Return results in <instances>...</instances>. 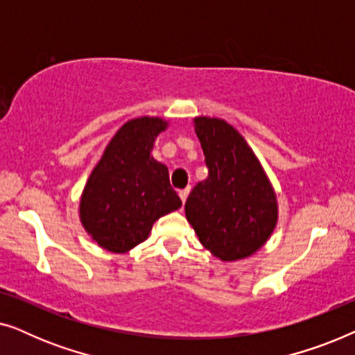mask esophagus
<instances>
[{"instance_id": "obj_1", "label": "esophagus", "mask_w": 355, "mask_h": 355, "mask_svg": "<svg viewBox=\"0 0 355 355\" xmlns=\"http://www.w3.org/2000/svg\"><path fill=\"white\" fill-rule=\"evenodd\" d=\"M187 196H189V189H184V191L179 192V197H181L182 203H186V200H187Z\"/></svg>"}]
</instances>
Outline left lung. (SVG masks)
<instances>
[{"instance_id": "1", "label": "left lung", "mask_w": 355, "mask_h": 355, "mask_svg": "<svg viewBox=\"0 0 355 355\" xmlns=\"http://www.w3.org/2000/svg\"><path fill=\"white\" fill-rule=\"evenodd\" d=\"M208 178L187 197L186 218L200 244L221 261L254 255L278 223L276 192L260 159L225 119L197 116Z\"/></svg>"}]
</instances>
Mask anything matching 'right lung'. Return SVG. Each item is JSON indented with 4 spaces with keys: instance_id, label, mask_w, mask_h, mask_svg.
<instances>
[{
    "instance_id": "add662e5",
    "label": "right lung",
    "mask_w": 355,
    "mask_h": 355,
    "mask_svg": "<svg viewBox=\"0 0 355 355\" xmlns=\"http://www.w3.org/2000/svg\"><path fill=\"white\" fill-rule=\"evenodd\" d=\"M169 123L140 116L121 125L92 169L79 202L82 226L101 249L125 254L147 239L153 223L182 205L166 164L152 155Z\"/></svg>"
}]
</instances>
